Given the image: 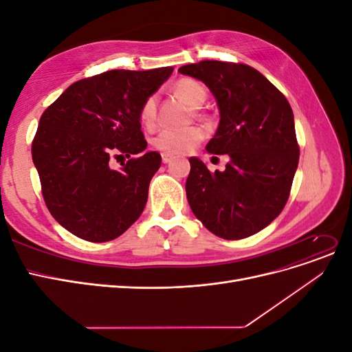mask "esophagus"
Returning a JSON list of instances; mask_svg holds the SVG:
<instances>
[{
	"instance_id": "34e87169",
	"label": "esophagus",
	"mask_w": 352,
	"mask_h": 352,
	"mask_svg": "<svg viewBox=\"0 0 352 352\" xmlns=\"http://www.w3.org/2000/svg\"><path fill=\"white\" fill-rule=\"evenodd\" d=\"M162 162H163L164 164H167V163L172 162V157H170V155H166V154H163V155H162Z\"/></svg>"
}]
</instances>
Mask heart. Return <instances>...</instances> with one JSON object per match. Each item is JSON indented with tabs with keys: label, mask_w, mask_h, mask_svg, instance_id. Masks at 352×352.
<instances>
[{
	"label": "heart",
	"mask_w": 352,
	"mask_h": 352,
	"mask_svg": "<svg viewBox=\"0 0 352 352\" xmlns=\"http://www.w3.org/2000/svg\"><path fill=\"white\" fill-rule=\"evenodd\" d=\"M173 94L177 98L182 100L190 109H198L207 100V88L199 80L192 78H182L173 83ZM138 117L142 126L151 129L157 122V97L155 95H148L141 104ZM204 140V131L198 126L188 127L182 131H170L164 129L157 136L153 138V146L157 151L166 155H182L194 148Z\"/></svg>",
	"instance_id": "obj_1"
}]
</instances>
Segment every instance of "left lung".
<instances>
[{
  "instance_id": "8db88e82",
  "label": "left lung",
  "mask_w": 352,
  "mask_h": 352,
  "mask_svg": "<svg viewBox=\"0 0 352 352\" xmlns=\"http://www.w3.org/2000/svg\"><path fill=\"white\" fill-rule=\"evenodd\" d=\"M214 94L220 124L206 150L229 155L225 172L210 173L189 158L186 198L195 217L219 238L238 241L280 214L300 160L294 113L285 95L243 63L204 60L179 69Z\"/></svg>"
}]
</instances>
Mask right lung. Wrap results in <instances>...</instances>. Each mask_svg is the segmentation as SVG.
I'll use <instances>...</instances> for the list:
<instances>
[{
    "instance_id": "obj_1",
    "label": "right lung",
    "mask_w": 352,
    "mask_h": 352,
    "mask_svg": "<svg viewBox=\"0 0 352 352\" xmlns=\"http://www.w3.org/2000/svg\"><path fill=\"white\" fill-rule=\"evenodd\" d=\"M172 72L95 74L72 83L42 113L32 160L48 211L74 236L113 241L140 219L162 157H132L146 148L138 111ZM123 155L130 160L111 169L109 160Z\"/></svg>"
}]
</instances>
